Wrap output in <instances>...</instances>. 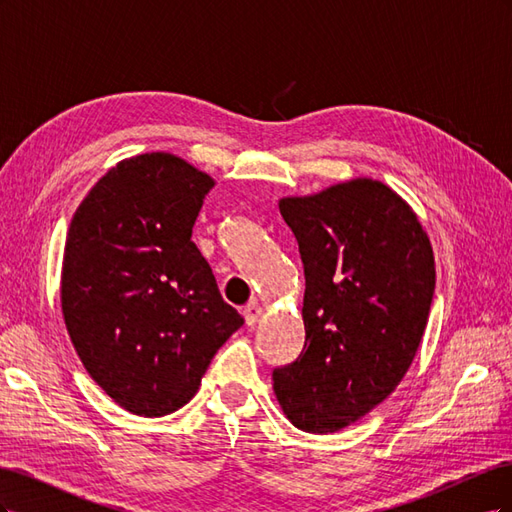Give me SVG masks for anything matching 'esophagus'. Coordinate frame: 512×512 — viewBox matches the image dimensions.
I'll return each instance as SVG.
<instances>
[{
	"label": "esophagus",
	"instance_id": "obj_1",
	"mask_svg": "<svg viewBox=\"0 0 512 512\" xmlns=\"http://www.w3.org/2000/svg\"><path fill=\"white\" fill-rule=\"evenodd\" d=\"M243 316H245V322L250 324H256L258 322V318L262 316V307L256 303V301H252V303H247L245 305V309H243Z\"/></svg>",
	"mask_w": 512,
	"mask_h": 512
}]
</instances>
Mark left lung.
I'll return each mask as SVG.
<instances>
[{"label": "left lung", "mask_w": 512, "mask_h": 512, "mask_svg": "<svg viewBox=\"0 0 512 512\" xmlns=\"http://www.w3.org/2000/svg\"><path fill=\"white\" fill-rule=\"evenodd\" d=\"M280 213L303 260L305 346L273 371V391L294 427L335 433L406 376L427 327L436 262L412 207L376 179L286 196Z\"/></svg>", "instance_id": "1"}]
</instances>
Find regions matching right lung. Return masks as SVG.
Listing matches in <instances>:
<instances>
[{
    "label": "right lung",
    "instance_id": "add662e5",
    "mask_svg": "<svg viewBox=\"0 0 512 512\" xmlns=\"http://www.w3.org/2000/svg\"><path fill=\"white\" fill-rule=\"evenodd\" d=\"M215 181L166 151L117 162L68 228L61 312L87 374L117 406L164 416L196 395L243 318L192 228Z\"/></svg>",
    "mask_w": 512,
    "mask_h": 512
}]
</instances>
